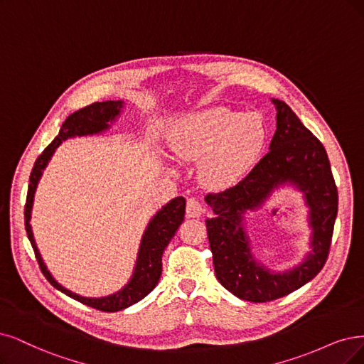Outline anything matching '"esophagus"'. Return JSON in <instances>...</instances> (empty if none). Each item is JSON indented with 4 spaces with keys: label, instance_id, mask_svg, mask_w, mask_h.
Instances as JSON below:
<instances>
[{
    "label": "esophagus",
    "instance_id": "obj_1",
    "mask_svg": "<svg viewBox=\"0 0 364 364\" xmlns=\"http://www.w3.org/2000/svg\"><path fill=\"white\" fill-rule=\"evenodd\" d=\"M203 213H204V205L200 204L198 199L195 198L187 199V204H186L187 218H199Z\"/></svg>",
    "mask_w": 364,
    "mask_h": 364
}]
</instances>
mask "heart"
Returning a JSON list of instances; mask_svg holds the SVG:
<instances>
[{"mask_svg": "<svg viewBox=\"0 0 364 364\" xmlns=\"http://www.w3.org/2000/svg\"><path fill=\"white\" fill-rule=\"evenodd\" d=\"M267 141V127L257 112L240 114L222 106L187 114L169 133L172 153L198 164L200 180L210 187L235 183L253 166Z\"/></svg>", "mask_w": 364, "mask_h": 364, "instance_id": "obj_1", "label": "heart"}]
</instances>
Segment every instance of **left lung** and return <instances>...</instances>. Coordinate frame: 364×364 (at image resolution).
Returning a JSON list of instances; mask_svg holds the SVG:
<instances>
[{
	"label": "left lung",
	"instance_id": "left-lung-1",
	"mask_svg": "<svg viewBox=\"0 0 364 364\" xmlns=\"http://www.w3.org/2000/svg\"><path fill=\"white\" fill-rule=\"evenodd\" d=\"M272 102L276 107V132L270 151L238 184L205 196L214 213V218L205 220L214 273L235 297L252 303L285 297L321 272L328 257L338 216V187L324 145L285 102ZM285 185L304 193L309 208L311 250L295 267L272 272L251 253L244 216L260 208L274 190Z\"/></svg>",
	"mask_w": 364,
	"mask_h": 364
}]
</instances>
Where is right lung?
I'll return each mask as SVG.
<instances>
[{"instance_id": "add662e5", "label": "right lung", "mask_w": 364, "mask_h": 364, "mask_svg": "<svg viewBox=\"0 0 364 364\" xmlns=\"http://www.w3.org/2000/svg\"><path fill=\"white\" fill-rule=\"evenodd\" d=\"M123 106H124V102L121 100L97 102L90 106H85L82 109H79L67 117L60 129L58 136L45 148V151L36 160L34 168L30 175V186H28V193H26V204H25V230H26V234H28L30 243L34 249L40 270H42L45 277L49 280V284L53 288L61 291L63 294L69 295V297H72L73 300H77L80 303H84L90 307H94L97 309V311H103V312L123 311V309L141 301L156 288L161 274V255H164L166 246L169 245V241L172 240V237L178 230V226L184 220L186 199L183 196L171 199L166 205L161 207L150 219L141 238L136 262H134L133 274L130 280L123 288L118 289L114 294L105 295V297H82V295L64 288L55 279H53V276L48 270L46 264L43 262L42 255L38 252L30 220H31V210L34 203V193L37 191L38 181L42 178L43 171L46 169L49 160L52 159L57 148L61 145V142L76 136L79 138L92 136V134H100L106 130H109L111 124H114L117 118L119 117Z\"/></svg>"}]
</instances>
